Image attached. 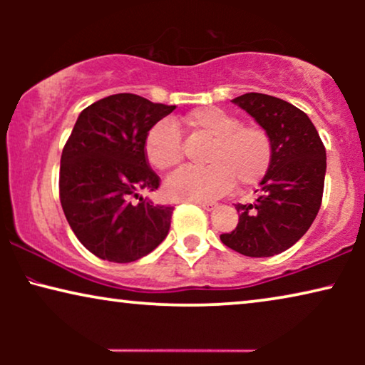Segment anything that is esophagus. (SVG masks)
<instances>
[{
  "label": "esophagus",
  "mask_w": 365,
  "mask_h": 365,
  "mask_svg": "<svg viewBox=\"0 0 365 365\" xmlns=\"http://www.w3.org/2000/svg\"><path fill=\"white\" fill-rule=\"evenodd\" d=\"M196 204L199 207L206 209V211H212V209L216 207V202H212V201H196Z\"/></svg>",
  "instance_id": "esophagus-1"
}]
</instances>
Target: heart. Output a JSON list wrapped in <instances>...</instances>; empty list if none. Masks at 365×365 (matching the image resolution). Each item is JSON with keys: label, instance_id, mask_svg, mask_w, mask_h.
Segmentation results:
<instances>
[{"label": "heart", "instance_id": "b5f03b06", "mask_svg": "<svg viewBox=\"0 0 365 365\" xmlns=\"http://www.w3.org/2000/svg\"><path fill=\"white\" fill-rule=\"evenodd\" d=\"M182 124L194 134L211 138L202 168H182L166 181V192L174 199H212L226 194L234 179L249 187L266 176L272 164V138L259 124H244L226 109L207 106L187 113ZM149 164L159 171L179 166L184 159L182 133L176 123L159 121L144 139Z\"/></svg>", "mask_w": 365, "mask_h": 365}]
</instances>
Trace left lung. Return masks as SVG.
Returning a JSON list of instances; mask_svg holds the SVG:
<instances>
[{
	"mask_svg": "<svg viewBox=\"0 0 365 365\" xmlns=\"http://www.w3.org/2000/svg\"><path fill=\"white\" fill-rule=\"evenodd\" d=\"M271 134L274 158L252 204H237L239 222L222 244L249 257H271L294 246L322 204L326 148L311 119L294 104L261 93L232 99Z\"/></svg>",
	"mask_w": 365,
	"mask_h": 365,
	"instance_id": "obj_1",
	"label": "left lung"
}]
</instances>
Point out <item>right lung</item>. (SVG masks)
<instances>
[{
  "mask_svg": "<svg viewBox=\"0 0 365 365\" xmlns=\"http://www.w3.org/2000/svg\"><path fill=\"white\" fill-rule=\"evenodd\" d=\"M174 108L113 94L83 109L64 144L59 201L79 242L99 259L138 261L168 236L174 207L138 192L161 184L149 168L144 139Z\"/></svg>",
  "mask_w": 365,
  "mask_h": 365,
  "instance_id": "add662e5",
  "label": "right lung"
}]
</instances>
